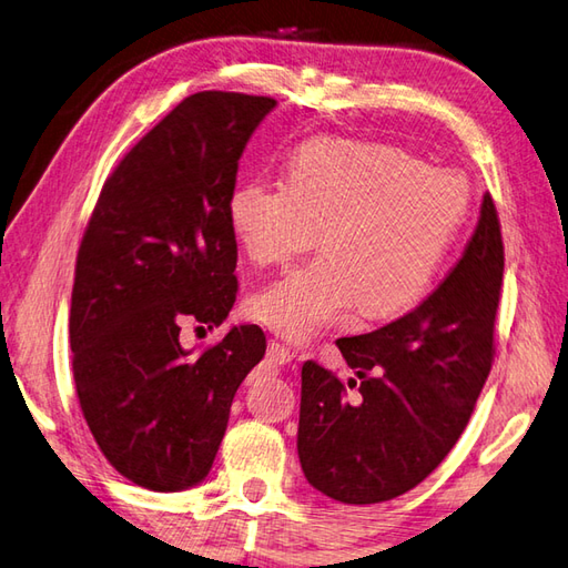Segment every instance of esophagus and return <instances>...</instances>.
<instances>
[{
	"label": "esophagus",
	"instance_id": "esophagus-1",
	"mask_svg": "<svg viewBox=\"0 0 568 568\" xmlns=\"http://www.w3.org/2000/svg\"><path fill=\"white\" fill-rule=\"evenodd\" d=\"M267 357H270V363H274V365L284 367V365H288V363L294 361V353L288 351L286 345H282V343L272 341V343H270V348H267Z\"/></svg>",
	"mask_w": 568,
	"mask_h": 568
}]
</instances>
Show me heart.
<instances>
[{
  "instance_id": "1",
  "label": "heart",
  "mask_w": 568,
  "mask_h": 568,
  "mask_svg": "<svg viewBox=\"0 0 568 568\" xmlns=\"http://www.w3.org/2000/svg\"><path fill=\"white\" fill-rule=\"evenodd\" d=\"M470 213V183L397 146L345 136L301 144L284 181L230 191V227L260 267L326 252L252 298V314L288 341H308L357 306L392 318L429 292Z\"/></svg>"
}]
</instances>
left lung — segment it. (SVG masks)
Instances as JSON below:
<instances>
[{
    "mask_svg": "<svg viewBox=\"0 0 568 568\" xmlns=\"http://www.w3.org/2000/svg\"><path fill=\"white\" fill-rule=\"evenodd\" d=\"M505 247L493 195L444 282L373 333L338 338L357 379L301 367L298 460L316 490L375 505L416 488L468 426L495 361Z\"/></svg>",
    "mask_w": 568,
    "mask_h": 568,
    "instance_id": "left-lung-1",
    "label": "left lung"
}]
</instances>
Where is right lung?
I'll use <instances>...</instances> for the list:
<instances>
[{
    "label": "right lung",
    "instance_id": "1",
    "mask_svg": "<svg viewBox=\"0 0 568 568\" xmlns=\"http://www.w3.org/2000/svg\"><path fill=\"white\" fill-rule=\"evenodd\" d=\"M276 100L203 90L181 100L108 176L80 240L73 379L110 466L146 490L201 483L240 382L267 338L235 326L199 353L183 323L220 326L237 296L227 199L247 139Z\"/></svg>",
    "mask_w": 568,
    "mask_h": 568
}]
</instances>
